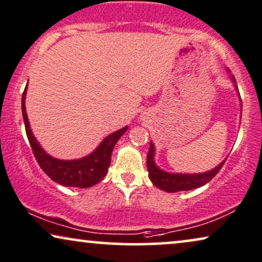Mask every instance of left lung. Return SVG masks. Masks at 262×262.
Instances as JSON below:
<instances>
[{
	"label": "left lung",
	"mask_w": 262,
	"mask_h": 262,
	"mask_svg": "<svg viewBox=\"0 0 262 262\" xmlns=\"http://www.w3.org/2000/svg\"><path fill=\"white\" fill-rule=\"evenodd\" d=\"M225 161H223L218 167L206 173H199V174H173V173L161 171L154 164V144L150 143L147 155V168L149 172V178H150L152 184L158 186L159 189L164 190V191L177 192L196 189L207 184L216 176V173L220 171V168L223 167Z\"/></svg>",
	"instance_id": "1"
}]
</instances>
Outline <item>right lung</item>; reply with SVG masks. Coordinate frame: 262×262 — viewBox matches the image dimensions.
<instances>
[{
    "label": "right lung",
    "instance_id": "right-lung-1",
    "mask_svg": "<svg viewBox=\"0 0 262 262\" xmlns=\"http://www.w3.org/2000/svg\"><path fill=\"white\" fill-rule=\"evenodd\" d=\"M27 88V85H26ZM26 88L23 93L21 98V111L24 123H25V130L27 138H29L30 145L35 155L37 162L43 169L44 173L53 179L54 182L59 183L64 186H74V188H90L97 183H100L103 177L106 176L108 167L111 165L112 151L119 138L123 136L127 130V126L118 130L114 134L108 136L102 141L98 148L93 154L83 159L72 161L57 160L52 156L47 154L46 151L40 148L38 142L33 137L31 128L29 125V119H27L26 110H25V95Z\"/></svg>",
    "mask_w": 262,
    "mask_h": 262
}]
</instances>
